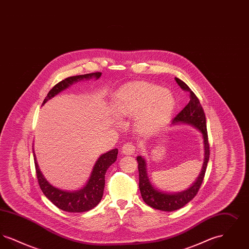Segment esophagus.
Listing matches in <instances>:
<instances>
[{
    "label": "esophagus",
    "mask_w": 249,
    "mask_h": 249,
    "mask_svg": "<svg viewBox=\"0 0 249 249\" xmlns=\"http://www.w3.org/2000/svg\"><path fill=\"white\" fill-rule=\"evenodd\" d=\"M121 152L125 155H131L135 152V146L133 143L131 142H126L122 148H121Z\"/></svg>",
    "instance_id": "obj_1"
}]
</instances>
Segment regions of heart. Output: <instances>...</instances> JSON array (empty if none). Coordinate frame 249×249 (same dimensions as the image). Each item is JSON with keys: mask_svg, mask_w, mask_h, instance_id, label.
<instances>
[{"mask_svg": "<svg viewBox=\"0 0 249 249\" xmlns=\"http://www.w3.org/2000/svg\"><path fill=\"white\" fill-rule=\"evenodd\" d=\"M116 117L126 118L138 114L135 127L142 133L160 129L171 118L176 108V98L171 90L145 81L123 86L114 96Z\"/></svg>", "mask_w": 249, "mask_h": 249, "instance_id": "b5f03b06", "label": "heart"}]
</instances>
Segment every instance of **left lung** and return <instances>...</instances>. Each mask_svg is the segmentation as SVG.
<instances>
[{
	"instance_id": "8db88e82",
	"label": "left lung",
	"mask_w": 249,
	"mask_h": 249,
	"mask_svg": "<svg viewBox=\"0 0 249 249\" xmlns=\"http://www.w3.org/2000/svg\"><path fill=\"white\" fill-rule=\"evenodd\" d=\"M176 81L183 90L190 92V103L183 108V110L180 113H178V116L173 120V123H177V122L188 123L196 127L198 130H200L203 137L205 154H204V162L201 169V175L197 179V181L193 184L192 187H190L189 190L176 193V194L163 193L155 190L152 185L150 184L146 174L145 160L141 156L137 157L138 171H139V189L141 191L142 200L150 207L158 210H161V211H167V212L180 209L197 195L204 178L207 163L209 160V155H210V146H209L210 144L208 142L205 114L200 104V101L187 84L180 80L178 77H176Z\"/></svg>"
}]
</instances>
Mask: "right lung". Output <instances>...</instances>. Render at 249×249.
<instances>
[{"label": "right lung", "instance_id": "obj_1", "mask_svg": "<svg viewBox=\"0 0 249 249\" xmlns=\"http://www.w3.org/2000/svg\"><path fill=\"white\" fill-rule=\"evenodd\" d=\"M101 74L102 72L96 71V72L86 73L81 75L70 76L61 80L50 89L48 96L43 102V105L50 98L58 94L61 90L68 88L73 82H76L83 78L86 79L91 78L93 76L98 79L101 76ZM117 156H118L117 148L110 150L106 154L102 155L99 158V160L96 161V164L87 186L84 188L83 190L70 192V191H64V190L56 189L55 187L51 186L48 183L46 178H44L43 175L41 174L39 167L36 162V155H34L36 177H37L39 187L48 200L60 210L71 212V213H80V212L89 211L94 208L95 206L102 200L103 194H104V189H105V183H106L105 179H106L107 169L109 168V166L116 161Z\"/></svg>", "mask_w": 249, "mask_h": 249}]
</instances>
